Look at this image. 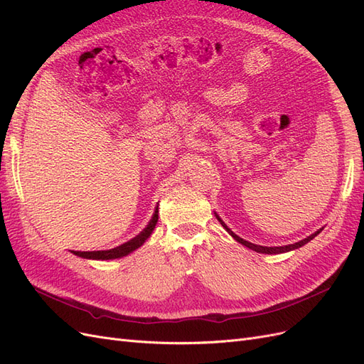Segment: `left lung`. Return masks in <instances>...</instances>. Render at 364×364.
Returning a JSON list of instances; mask_svg holds the SVG:
<instances>
[{"label": "left lung", "instance_id": "obj_1", "mask_svg": "<svg viewBox=\"0 0 364 364\" xmlns=\"http://www.w3.org/2000/svg\"><path fill=\"white\" fill-rule=\"evenodd\" d=\"M215 214V218L218 220L220 222V225H222L225 229H226V232L232 237L235 241H238L240 245H243V246H246V247H249V249H252V250H255V252H258V253H266V255H278V253H285V252H290V250H294V249H299V247H302V246H305L308 241H311L316 235H318L321 234V230L322 229H318V230H316L314 234H311L310 237H306V238H304V240H301V241H297V243H293V245H287V246H274V247H267V246H259V245H253V243H249V241H246V240H243L241 237H238L237 234H234L232 230H230L228 226H226V223L223 222L222 218L218 217V214L217 213H214Z\"/></svg>", "mask_w": 364, "mask_h": 364}]
</instances>
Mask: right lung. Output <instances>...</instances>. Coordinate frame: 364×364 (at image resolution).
<instances>
[{"mask_svg":"<svg viewBox=\"0 0 364 364\" xmlns=\"http://www.w3.org/2000/svg\"><path fill=\"white\" fill-rule=\"evenodd\" d=\"M158 206L155 209V214H153L151 220L149 222V225L142 229V232H139L136 237H134L132 240H129L127 243H123L121 246H117L114 249L109 250H92V252H79V250H71V253L74 255L85 258V259H117V258H123L127 257L129 253H132L134 250H136L138 247H141L142 245L146 243V240L151 235L153 229H155L156 223H158Z\"/></svg>","mask_w":364,"mask_h":364,"instance_id":"add662e5","label":"right lung"}]
</instances>
